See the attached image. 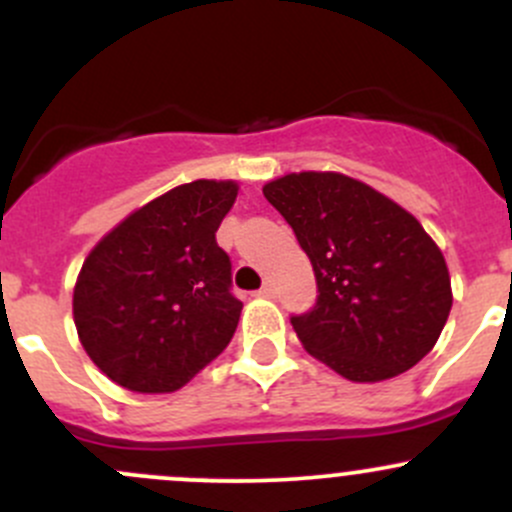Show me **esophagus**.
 I'll return each mask as SVG.
<instances>
[{
  "label": "esophagus",
  "mask_w": 512,
  "mask_h": 512,
  "mask_svg": "<svg viewBox=\"0 0 512 512\" xmlns=\"http://www.w3.org/2000/svg\"><path fill=\"white\" fill-rule=\"evenodd\" d=\"M272 294H275V287L270 282H265V285L257 289V297H272Z\"/></svg>",
  "instance_id": "34e87169"
}]
</instances>
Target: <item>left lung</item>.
I'll return each mask as SVG.
<instances>
[{"mask_svg":"<svg viewBox=\"0 0 512 512\" xmlns=\"http://www.w3.org/2000/svg\"><path fill=\"white\" fill-rule=\"evenodd\" d=\"M307 252L317 302L292 327L349 381H384L433 349L451 312L446 260L421 223L342 173H289L262 188Z\"/></svg>","mask_w":512,"mask_h":512,"instance_id":"8db88e82","label":"left lung"}]
</instances>
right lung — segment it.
Returning a JSON list of instances; mask_svg holds the SVG:
<instances>
[{
    "mask_svg": "<svg viewBox=\"0 0 512 512\" xmlns=\"http://www.w3.org/2000/svg\"><path fill=\"white\" fill-rule=\"evenodd\" d=\"M232 180H193L128 215L91 250L74 322L91 361L118 386L168 394L230 344L242 302L215 240Z\"/></svg>",
    "mask_w": 512,
    "mask_h": 512,
    "instance_id": "obj_1",
    "label": "right lung"
}]
</instances>
